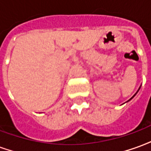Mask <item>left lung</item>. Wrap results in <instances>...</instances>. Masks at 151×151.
Instances as JSON below:
<instances>
[{
    "label": "left lung",
    "mask_w": 151,
    "mask_h": 151,
    "mask_svg": "<svg viewBox=\"0 0 151 151\" xmlns=\"http://www.w3.org/2000/svg\"><path fill=\"white\" fill-rule=\"evenodd\" d=\"M134 96H135V95H133V97H132V98H131V99H133V97H134ZM130 99H129V100H130Z\"/></svg>",
    "instance_id": "1"
}]
</instances>
